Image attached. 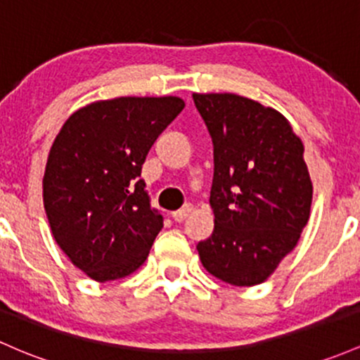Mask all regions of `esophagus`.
<instances>
[{
  "mask_svg": "<svg viewBox=\"0 0 360 360\" xmlns=\"http://www.w3.org/2000/svg\"><path fill=\"white\" fill-rule=\"evenodd\" d=\"M191 210H193L191 205H186V207H183V208H181V210L172 212V213H171L172 220H176V222H183V220L186 219L189 213H191Z\"/></svg>",
  "mask_w": 360,
  "mask_h": 360,
  "instance_id": "1",
  "label": "esophagus"
}]
</instances>
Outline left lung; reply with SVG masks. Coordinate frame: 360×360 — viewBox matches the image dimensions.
<instances>
[{
    "mask_svg": "<svg viewBox=\"0 0 360 360\" xmlns=\"http://www.w3.org/2000/svg\"><path fill=\"white\" fill-rule=\"evenodd\" d=\"M213 141L215 227L196 246L208 274L236 287L263 283L294 250L313 184L304 143L283 114L238 94H193Z\"/></svg>",
    "mask_w": 360,
    "mask_h": 360,
    "instance_id": "left-lung-1",
    "label": "left lung"
}]
</instances>
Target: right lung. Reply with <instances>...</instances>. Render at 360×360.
Instances as JSON below:
<instances>
[{
  "label": "right lung",
  "instance_id": "1",
  "mask_svg": "<svg viewBox=\"0 0 360 360\" xmlns=\"http://www.w3.org/2000/svg\"><path fill=\"white\" fill-rule=\"evenodd\" d=\"M184 108L181 97H117L75 110L47 157L42 198L58 246L96 282L120 280L147 259L164 219L141 165Z\"/></svg>",
  "mask_w": 360,
  "mask_h": 360
}]
</instances>
